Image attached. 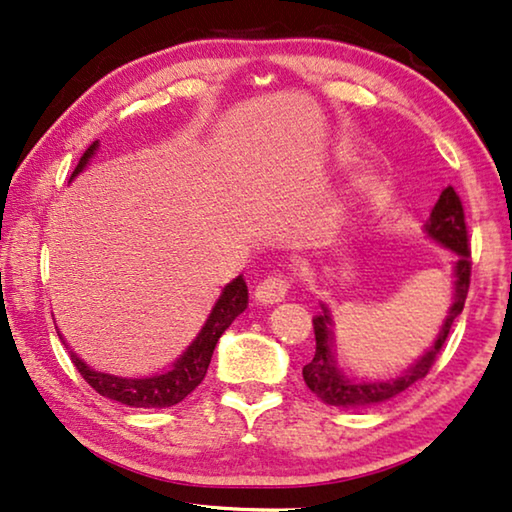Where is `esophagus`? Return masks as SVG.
<instances>
[{"label":"esophagus","instance_id":"1","mask_svg":"<svg viewBox=\"0 0 512 512\" xmlns=\"http://www.w3.org/2000/svg\"><path fill=\"white\" fill-rule=\"evenodd\" d=\"M289 291V280L285 275H269L255 287V300L262 305H273L285 300Z\"/></svg>","mask_w":512,"mask_h":512}]
</instances>
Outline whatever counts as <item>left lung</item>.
Masks as SVG:
<instances>
[{
	"instance_id": "left-lung-1",
	"label": "left lung",
	"mask_w": 512,
	"mask_h": 512,
	"mask_svg": "<svg viewBox=\"0 0 512 512\" xmlns=\"http://www.w3.org/2000/svg\"><path fill=\"white\" fill-rule=\"evenodd\" d=\"M424 230L433 241L442 243L446 250L453 253V298L449 314L440 328V335L433 346L421 355V358L405 369L401 376L389 380H358L348 378L346 373L337 367L335 360V332H332V316L326 305L321 303V312L314 316V337L316 351L310 364L303 367L305 385L319 396L323 403L337 405V408H362V405L385 403L394 396H399L405 389L412 387L433 367L437 355L449 337L453 321L465 307V298L469 291V275H472V250L467 241V225L462 202L453 186H446L440 200L435 202L431 218H428Z\"/></svg>"
}]
</instances>
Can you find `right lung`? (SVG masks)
<instances>
[{"label":"right lung","instance_id":"add662e5","mask_svg":"<svg viewBox=\"0 0 512 512\" xmlns=\"http://www.w3.org/2000/svg\"><path fill=\"white\" fill-rule=\"evenodd\" d=\"M100 148V143H93L91 148L84 152V157L79 159V164L72 173L70 180L88 166V161L93 159V154ZM248 307V287L243 275H237L230 285H225L221 296L212 307V314L207 316L205 326L200 328L198 337L193 339L191 346L173 362V367L168 371L154 373V376L145 378H123L113 376V373L95 371L88 364L77 358V353H70V360L75 362L77 371L84 376V380L91 385L97 394L107 396L111 401H118L129 408H170L184 401L193 389H196L202 378H205L209 362H212L214 348L221 339L223 332L232 326V321ZM61 337V332H59ZM63 339V337H61ZM66 344V342H63Z\"/></svg>","mask_w":512,"mask_h":512}]
</instances>
